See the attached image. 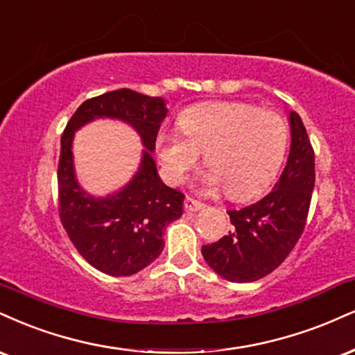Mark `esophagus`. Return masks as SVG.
Masks as SVG:
<instances>
[{
    "label": "esophagus",
    "mask_w": 355,
    "mask_h": 355,
    "mask_svg": "<svg viewBox=\"0 0 355 355\" xmlns=\"http://www.w3.org/2000/svg\"><path fill=\"white\" fill-rule=\"evenodd\" d=\"M183 205H185L187 211H198L205 207V203L198 202V200H195V198H191V196H187L185 203H183Z\"/></svg>",
    "instance_id": "34e87169"
}]
</instances>
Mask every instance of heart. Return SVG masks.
<instances>
[{
    "label": "heart",
    "mask_w": 355,
    "mask_h": 355,
    "mask_svg": "<svg viewBox=\"0 0 355 355\" xmlns=\"http://www.w3.org/2000/svg\"><path fill=\"white\" fill-rule=\"evenodd\" d=\"M180 132H160L155 139L162 172L180 183L205 152L210 168L205 189L225 187L233 200L259 193L275 177L288 145V125L279 114L248 102H207L183 110Z\"/></svg>",
    "instance_id": "1"
}]
</instances>
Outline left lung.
Wrapping results in <instances>:
<instances>
[{
	"label": "left lung",
	"mask_w": 355,
	"mask_h": 355,
	"mask_svg": "<svg viewBox=\"0 0 355 355\" xmlns=\"http://www.w3.org/2000/svg\"><path fill=\"white\" fill-rule=\"evenodd\" d=\"M291 150L266 196L250 207L228 210L233 230L202 246L205 261L232 283H253L275 271L288 258L306 228L315 172L314 148L296 112H289Z\"/></svg>",
	"instance_id": "obj_1"
}]
</instances>
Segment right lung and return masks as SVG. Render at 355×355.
Instances as JSON below:
<instances>
[{"mask_svg": "<svg viewBox=\"0 0 355 355\" xmlns=\"http://www.w3.org/2000/svg\"><path fill=\"white\" fill-rule=\"evenodd\" d=\"M165 115L162 97L119 89L83 102L62 132L58 165L59 218L79 254L105 275L130 276L148 266L164 250L165 226L183 213L185 195L160 180L152 159ZM97 116L130 123L148 148L136 177L105 199H96L80 189L71 162L73 132Z\"/></svg>", "mask_w": 355, "mask_h": 355, "instance_id": "obj_1", "label": "right lung"}]
</instances>
